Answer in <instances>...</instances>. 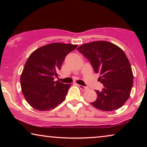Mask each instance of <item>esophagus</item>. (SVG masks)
I'll return each mask as SVG.
<instances>
[{"instance_id":"34e87169","label":"esophagus","mask_w":147,"mask_h":147,"mask_svg":"<svg viewBox=\"0 0 147 147\" xmlns=\"http://www.w3.org/2000/svg\"><path fill=\"white\" fill-rule=\"evenodd\" d=\"M78 87H79L82 90H83V91H86V90H88L87 87H86V86H82V85H78Z\"/></svg>"}]
</instances>
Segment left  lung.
Returning a JSON list of instances; mask_svg holds the SVG:
<instances>
[{"instance_id": "obj_1", "label": "left lung", "mask_w": 147, "mask_h": 147, "mask_svg": "<svg viewBox=\"0 0 147 147\" xmlns=\"http://www.w3.org/2000/svg\"><path fill=\"white\" fill-rule=\"evenodd\" d=\"M78 51L88 59L98 80L103 84L102 91L96 90L98 97L91 104L103 111H112L124 105L133 85L131 65L124 52L110 42L98 41L84 44Z\"/></svg>"}]
</instances>
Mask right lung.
Here are the masks:
<instances>
[{"label":"right lung","instance_id":"add662e5","mask_svg":"<svg viewBox=\"0 0 147 147\" xmlns=\"http://www.w3.org/2000/svg\"><path fill=\"white\" fill-rule=\"evenodd\" d=\"M77 45L61 43L43 46L28 58L21 77V90L29 105L40 111H46L61 104L65 99L71 84L59 81L57 71L66 55Z\"/></svg>","mask_w":147,"mask_h":147}]
</instances>
